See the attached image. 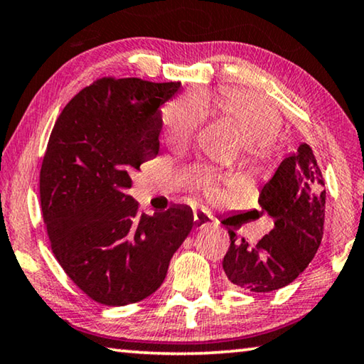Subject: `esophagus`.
<instances>
[{"mask_svg": "<svg viewBox=\"0 0 364 364\" xmlns=\"http://www.w3.org/2000/svg\"><path fill=\"white\" fill-rule=\"evenodd\" d=\"M193 221L198 228H205V226L213 225V220H211V216L208 213H205V211H195Z\"/></svg>", "mask_w": 364, "mask_h": 364, "instance_id": "34e87169", "label": "esophagus"}]
</instances>
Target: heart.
Segmentation results:
<instances>
[{"instance_id":"obj_1","label":"heart","mask_w":364,"mask_h":364,"mask_svg":"<svg viewBox=\"0 0 364 364\" xmlns=\"http://www.w3.org/2000/svg\"><path fill=\"white\" fill-rule=\"evenodd\" d=\"M220 112L225 124L236 133L242 143L244 163L264 166L272 154V146L282 128L278 112L254 94L226 89L216 96L200 99L187 97L167 105L164 109L166 139L172 146H186L201 125L205 107ZM215 193V188H208Z\"/></svg>"}]
</instances>
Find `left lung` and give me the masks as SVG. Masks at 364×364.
I'll use <instances>...</instances> for the list:
<instances>
[{
    "label": "left lung",
    "mask_w": 364,
    "mask_h": 364,
    "mask_svg": "<svg viewBox=\"0 0 364 364\" xmlns=\"http://www.w3.org/2000/svg\"><path fill=\"white\" fill-rule=\"evenodd\" d=\"M259 203L275 228L254 245L229 231L231 245L223 270L234 287L268 293L298 278L322 240L326 188L309 144L303 143L279 163L262 187Z\"/></svg>",
    "instance_id": "1"
}]
</instances>
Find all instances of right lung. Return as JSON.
<instances>
[{
  "mask_svg": "<svg viewBox=\"0 0 364 364\" xmlns=\"http://www.w3.org/2000/svg\"><path fill=\"white\" fill-rule=\"evenodd\" d=\"M181 82L99 80L61 112L41 169L43 221L58 264L89 298L127 306L153 294L193 226L192 208L139 213L132 172L159 153L161 105Z\"/></svg>",
  "mask_w": 364,
  "mask_h": 364,
  "instance_id": "right-lung-1",
  "label": "right lung"
}]
</instances>
